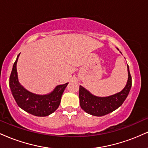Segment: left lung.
I'll return each instance as SVG.
<instances>
[{"label":"left lung","mask_w":148,"mask_h":148,"mask_svg":"<svg viewBox=\"0 0 148 148\" xmlns=\"http://www.w3.org/2000/svg\"><path fill=\"white\" fill-rule=\"evenodd\" d=\"M127 71L128 80L126 86L123 90L113 95L105 97H97L80 86L79 96L81 108L88 114L95 116H103L119 108L126 99L132 87V76L129 66H127Z\"/></svg>","instance_id":"left-lung-1"}]
</instances>
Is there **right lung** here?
I'll return each mask as SVG.
<instances>
[{"label": "right lung", "mask_w": 148, "mask_h": 148, "mask_svg": "<svg viewBox=\"0 0 148 148\" xmlns=\"http://www.w3.org/2000/svg\"><path fill=\"white\" fill-rule=\"evenodd\" d=\"M20 53L13 64L10 76V87L15 101L20 108L27 113L39 117L48 116L58 108L61 97L67 87V84L58 85L47 95H37L30 92L20 84L18 80L16 63Z\"/></svg>", "instance_id": "1"}]
</instances>
